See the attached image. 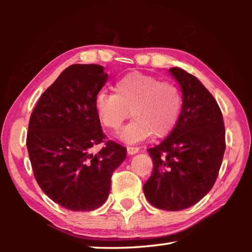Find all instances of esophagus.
Masks as SVG:
<instances>
[{
	"label": "esophagus",
	"instance_id": "34e87169",
	"mask_svg": "<svg viewBox=\"0 0 252 252\" xmlns=\"http://www.w3.org/2000/svg\"><path fill=\"white\" fill-rule=\"evenodd\" d=\"M139 150H140V149H139L138 147H127V148H126L127 155H130V156L135 155V153H138Z\"/></svg>",
	"mask_w": 252,
	"mask_h": 252
}]
</instances>
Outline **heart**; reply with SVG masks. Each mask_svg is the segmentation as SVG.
<instances>
[{
	"mask_svg": "<svg viewBox=\"0 0 252 252\" xmlns=\"http://www.w3.org/2000/svg\"><path fill=\"white\" fill-rule=\"evenodd\" d=\"M114 92L101 91L94 100L95 112L102 126L113 132L133 117L120 133L126 143H138L155 133L163 136L177 125L182 109V94L173 82L153 75L131 72L114 83Z\"/></svg>",
	"mask_w": 252,
	"mask_h": 252,
	"instance_id": "b5f03b06",
	"label": "heart"
}]
</instances>
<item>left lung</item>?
Masks as SVG:
<instances>
[{"mask_svg": "<svg viewBox=\"0 0 252 252\" xmlns=\"http://www.w3.org/2000/svg\"><path fill=\"white\" fill-rule=\"evenodd\" d=\"M182 90V109L167 138L148 149L153 170L144 183L153 207L179 211L198 203L215 185L225 150V131L215 97L192 74L169 70Z\"/></svg>", "mask_w": 252, "mask_h": 252, "instance_id": "8db88e82", "label": "left lung"}]
</instances>
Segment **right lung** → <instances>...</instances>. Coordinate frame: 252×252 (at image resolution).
I'll use <instances>...</instances> for the list:
<instances>
[{"label": "right lung", "mask_w": 252, "mask_h": 252, "mask_svg": "<svg viewBox=\"0 0 252 252\" xmlns=\"http://www.w3.org/2000/svg\"><path fill=\"white\" fill-rule=\"evenodd\" d=\"M108 80L103 66L73 64L42 93L29 122L27 147L42 191L72 211L95 210L108 199L111 177L126 149L106 136L94 100ZM105 146L96 155L91 149Z\"/></svg>", "instance_id": "add662e5"}]
</instances>
